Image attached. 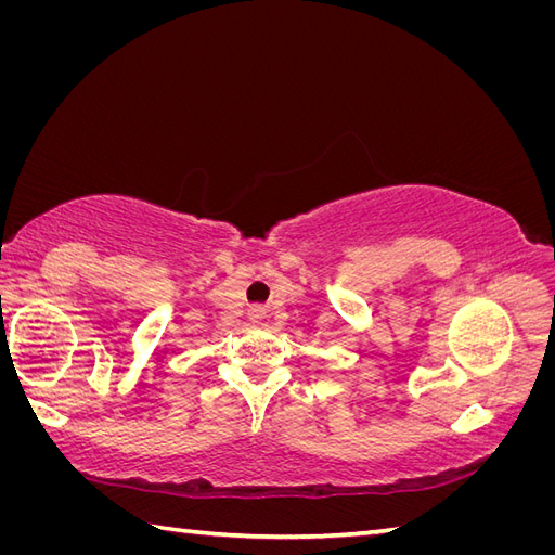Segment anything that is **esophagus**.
<instances>
[{"mask_svg":"<svg viewBox=\"0 0 555 555\" xmlns=\"http://www.w3.org/2000/svg\"><path fill=\"white\" fill-rule=\"evenodd\" d=\"M249 314H251V319H257V322H259V319L263 317V310L257 306V308H251V312H249Z\"/></svg>","mask_w":555,"mask_h":555,"instance_id":"1","label":"esophagus"}]
</instances>
